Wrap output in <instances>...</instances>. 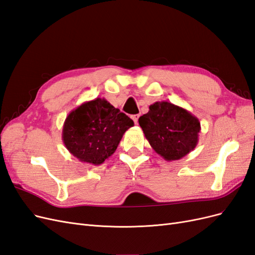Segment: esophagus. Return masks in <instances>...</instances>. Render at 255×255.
<instances>
[{"instance_id":"esophagus-1","label":"esophagus","mask_w":255,"mask_h":255,"mask_svg":"<svg viewBox=\"0 0 255 255\" xmlns=\"http://www.w3.org/2000/svg\"><path fill=\"white\" fill-rule=\"evenodd\" d=\"M139 117H140V115H133V116H132V119H133V121H134L135 123H137V122H138V119H139Z\"/></svg>"}]
</instances>
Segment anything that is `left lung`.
I'll return each instance as SVG.
<instances>
[{
	"label": "left lung",
	"mask_w": 255,
	"mask_h": 255,
	"mask_svg": "<svg viewBox=\"0 0 255 255\" xmlns=\"http://www.w3.org/2000/svg\"><path fill=\"white\" fill-rule=\"evenodd\" d=\"M149 143L166 160H177L196 148L201 129L196 116L170 102H155L138 119Z\"/></svg>",
	"instance_id": "obj_1"
}]
</instances>
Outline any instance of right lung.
<instances>
[{
	"mask_svg": "<svg viewBox=\"0 0 255 255\" xmlns=\"http://www.w3.org/2000/svg\"><path fill=\"white\" fill-rule=\"evenodd\" d=\"M133 120L104 98L81 104L67 116L63 141L80 161L100 165L115 153Z\"/></svg>",
	"mask_w": 255,
	"mask_h": 255,
	"instance_id": "add662e5",
	"label": "right lung"
}]
</instances>
